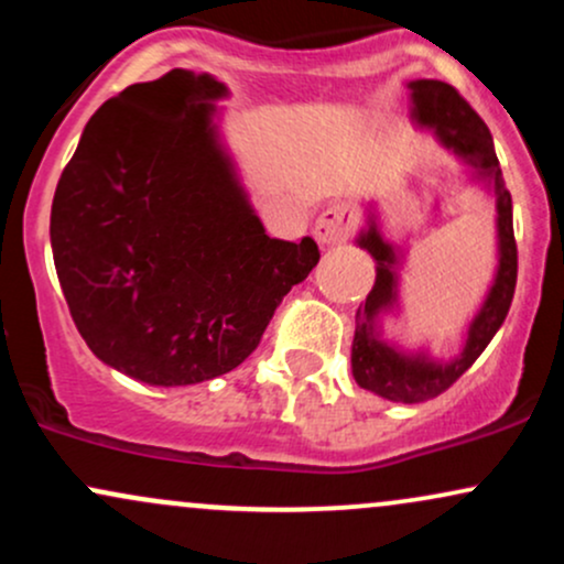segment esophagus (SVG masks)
I'll use <instances>...</instances> for the list:
<instances>
[{"mask_svg": "<svg viewBox=\"0 0 564 564\" xmlns=\"http://www.w3.org/2000/svg\"><path fill=\"white\" fill-rule=\"evenodd\" d=\"M355 228V212L345 204L326 206L315 219V238L321 243H341L347 241Z\"/></svg>", "mask_w": 564, "mask_h": 564, "instance_id": "obj_1", "label": "esophagus"}]
</instances>
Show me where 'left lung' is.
<instances>
[{
	"instance_id": "left-lung-1",
	"label": "left lung",
	"mask_w": 564,
	"mask_h": 564,
	"mask_svg": "<svg viewBox=\"0 0 564 564\" xmlns=\"http://www.w3.org/2000/svg\"><path fill=\"white\" fill-rule=\"evenodd\" d=\"M408 89H411L413 100V119L422 127L435 129L445 148L469 161L480 177H488L494 183L498 209L496 281L477 318L469 323L467 345L451 364H432L424 355H403L373 334V318L381 310L394 304V296H398L394 294L398 278L392 270L398 257H394L392 246L379 236L373 223L358 238V243L377 260V283H373L371 294L366 296V304H360L358 315H355L352 377L364 390L377 392L381 398L394 400V403H424V400L437 398L440 392L448 390L453 381L480 358L482 349L490 345V339L501 328L517 286V241L514 225H511V196L503 187L494 138H490V129L485 127V121L451 84L416 79L408 84Z\"/></svg>"
}]
</instances>
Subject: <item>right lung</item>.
Segmentation results:
<instances>
[{"mask_svg":"<svg viewBox=\"0 0 564 564\" xmlns=\"http://www.w3.org/2000/svg\"><path fill=\"white\" fill-rule=\"evenodd\" d=\"M225 84L174 68L97 108L55 187L50 241L82 339L156 387L241 366L318 243L278 241L212 127Z\"/></svg>","mask_w":564,"mask_h":564,"instance_id":"1","label":"right lung"}]
</instances>
